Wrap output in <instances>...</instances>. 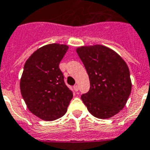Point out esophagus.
<instances>
[{"label": "esophagus", "instance_id": "obj_1", "mask_svg": "<svg viewBox=\"0 0 150 150\" xmlns=\"http://www.w3.org/2000/svg\"><path fill=\"white\" fill-rule=\"evenodd\" d=\"M74 91H76V92H77L78 90H79V86H78V85H74Z\"/></svg>", "mask_w": 150, "mask_h": 150}]
</instances>
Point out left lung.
Instances as JSON below:
<instances>
[{"label":"left lung","instance_id":"1","mask_svg":"<svg viewBox=\"0 0 150 150\" xmlns=\"http://www.w3.org/2000/svg\"><path fill=\"white\" fill-rule=\"evenodd\" d=\"M90 79V88L81 96L89 112L99 119H108L122 110L132 89L127 63L117 52L103 45L76 48Z\"/></svg>","mask_w":150,"mask_h":150}]
</instances>
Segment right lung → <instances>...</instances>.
I'll use <instances>...</instances> for the list:
<instances>
[{
	"instance_id": "obj_1",
	"label": "right lung",
	"mask_w": 150,
	"mask_h": 150,
	"mask_svg": "<svg viewBox=\"0 0 150 150\" xmlns=\"http://www.w3.org/2000/svg\"><path fill=\"white\" fill-rule=\"evenodd\" d=\"M68 48L65 44H47L33 52L24 64L20 81L22 97L28 110L43 120L63 117L73 98L59 68Z\"/></svg>"
}]
</instances>
